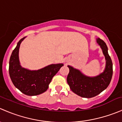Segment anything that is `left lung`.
Returning <instances> with one entry per match:
<instances>
[{
  "label": "left lung",
  "instance_id": "obj_1",
  "mask_svg": "<svg viewBox=\"0 0 122 122\" xmlns=\"http://www.w3.org/2000/svg\"><path fill=\"white\" fill-rule=\"evenodd\" d=\"M97 42L102 48L106 62L105 70L102 73L96 77H88L77 69L68 66L70 72L67 76V83L72 92L82 97L92 98L96 96L107 88L112 78L113 64L108 54L107 46L99 38L97 39Z\"/></svg>",
  "mask_w": 122,
  "mask_h": 122
}]
</instances>
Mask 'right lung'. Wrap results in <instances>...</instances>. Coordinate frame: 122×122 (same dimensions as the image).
Here are the masks:
<instances>
[{"mask_svg":"<svg viewBox=\"0 0 122 122\" xmlns=\"http://www.w3.org/2000/svg\"><path fill=\"white\" fill-rule=\"evenodd\" d=\"M22 38L11 54L9 60L10 77L14 86L27 96H36L47 90L52 78L63 64H51L38 70H29L22 68L19 60V50Z\"/></svg>","mask_w":122,"mask_h":122,"instance_id":"add662e5","label":"right lung"}]
</instances>
